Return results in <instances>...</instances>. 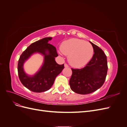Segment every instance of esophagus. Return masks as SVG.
I'll return each mask as SVG.
<instances>
[{
	"mask_svg": "<svg viewBox=\"0 0 127 127\" xmlns=\"http://www.w3.org/2000/svg\"><path fill=\"white\" fill-rule=\"evenodd\" d=\"M64 67H66V68H68V67H69V66H68V65L67 64H64Z\"/></svg>",
	"mask_w": 127,
	"mask_h": 127,
	"instance_id": "1",
	"label": "esophagus"
}]
</instances>
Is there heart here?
I'll use <instances>...</instances> for the list:
<instances>
[{
	"instance_id": "b5f03b06",
	"label": "heart",
	"mask_w": 127,
	"mask_h": 127,
	"mask_svg": "<svg viewBox=\"0 0 127 127\" xmlns=\"http://www.w3.org/2000/svg\"><path fill=\"white\" fill-rule=\"evenodd\" d=\"M61 51L68 56L70 64L75 67H82L92 59L94 49L88 42L78 39H70L64 41L61 47Z\"/></svg>"
}]
</instances>
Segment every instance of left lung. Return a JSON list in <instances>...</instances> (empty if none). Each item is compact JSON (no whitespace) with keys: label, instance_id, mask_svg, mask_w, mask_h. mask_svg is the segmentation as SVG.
Returning <instances> with one entry per match:
<instances>
[{"label":"left lung","instance_id":"8db88e82","mask_svg":"<svg viewBox=\"0 0 127 127\" xmlns=\"http://www.w3.org/2000/svg\"><path fill=\"white\" fill-rule=\"evenodd\" d=\"M94 49V55L85 67L71 68L69 80L71 89L79 94H88L97 90L104 83L107 71V58L102 50L90 42Z\"/></svg>","mask_w":127,"mask_h":127}]
</instances>
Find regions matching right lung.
Here are the masks:
<instances>
[{
	"label": "right lung",
	"instance_id": "add662e5",
	"mask_svg": "<svg viewBox=\"0 0 127 127\" xmlns=\"http://www.w3.org/2000/svg\"><path fill=\"white\" fill-rule=\"evenodd\" d=\"M51 39V37H48L34 42L22 53L18 60L17 70L20 81L25 87L33 92L41 93L49 90L56 77L64 68V64H58L55 60V57L58 55L54 46L48 43ZM36 52L45 56L44 64L35 75L28 76L24 72L23 64L31 55Z\"/></svg>",
	"mask_w": 127,
	"mask_h": 127
}]
</instances>
